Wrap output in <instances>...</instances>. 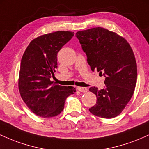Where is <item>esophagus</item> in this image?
<instances>
[{
	"instance_id": "obj_1",
	"label": "esophagus",
	"mask_w": 149,
	"mask_h": 149,
	"mask_svg": "<svg viewBox=\"0 0 149 149\" xmlns=\"http://www.w3.org/2000/svg\"><path fill=\"white\" fill-rule=\"evenodd\" d=\"M77 90H78V91L82 92H88V89L86 88H83V87H77Z\"/></svg>"
}]
</instances>
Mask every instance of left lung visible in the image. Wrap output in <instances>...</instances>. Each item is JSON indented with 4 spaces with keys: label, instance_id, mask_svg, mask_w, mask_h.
<instances>
[{
    "label": "left lung",
    "instance_id": "1",
    "mask_svg": "<svg viewBox=\"0 0 149 149\" xmlns=\"http://www.w3.org/2000/svg\"><path fill=\"white\" fill-rule=\"evenodd\" d=\"M76 36L87 55L92 71L105 77V88L91 87L96 104L89 109L93 115L104 118L118 116L132 97L137 68L132 49L124 38L102 27L80 31Z\"/></svg>",
    "mask_w": 149,
    "mask_h": 149
}]
</instances>
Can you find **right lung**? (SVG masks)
<instances>
[{
	"label": "right lung",
	"instance_id": "1",
	"mask_svg": "<svg viewBox=\"0 0 149 149\" xmlns=\"http://www.w3.org/2000/svg\"><path fill=\"white\" fill-rule=\"evenodd\" d=\"M74 33L59 31L33 39L22 56L19 76L20 95L36 115L51 118L59 115L66 97L76 88L53 84L50 80L57 68V53Z\"/></svg>",
	"mask_w": 149,
	"mask_h": 149
}]
</instances>
